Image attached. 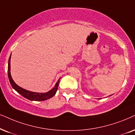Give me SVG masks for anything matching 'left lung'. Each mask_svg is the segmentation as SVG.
Masks as SVG:
<instances>
[{"instance_id":"1","label":"left lung","mask_w":135,"mask_h":135,"mask_svg":"<svg viewBox=\"0 0 135 135\" xmlns=\"http://www.w3.org/2000/svg\"><path fill=\"white\" fill-rule=\"evenodd\" d=\"M100 99V98H99V99Z\"/></svg>"}]
</instances>
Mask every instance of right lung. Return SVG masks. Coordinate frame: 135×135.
<instances>
[{
    "label": "right lung",
    "instance_id": "1",
    "mask_svg": "<svg viewBox=\"0 0 135 135\" xmlns=\"http://www.w3.org/2000/svg\"><path fill=\"white\" fill-rule=\"evenodd\" d=\"M11 55L10 56L8 62V77L10 84H11L12 87H13V89H15L18 93L20 94V95H22L23 97L30 100L33 101L46 100L50 99V98L52 97L55 95L57 90V87H58L60 78L59 79L57 83H56L55 87H54L51 90H49L48 92H45V93H39V92H31V91L27 90H26V89H23L22 87L18 86V85L14 82V80L12 78L11 74H10V58H11Z\"/></svg>",
    "mask_w": 135,
    "mask_h": 135
}]
</instances>
